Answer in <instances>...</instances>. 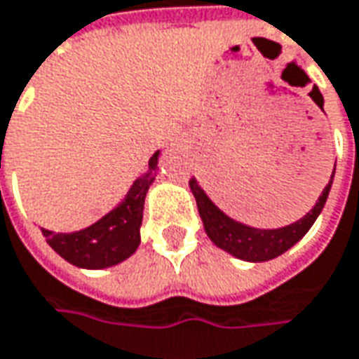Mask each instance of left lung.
Here are the masks:
<instances>
[{"label":"left lung","mask_w":359,"mask_h":359,"mask_svg":"<svg viewBox=\"0 0 359 359\" xmlns=\"http://www.w3.org/2000/svg\"><path fill=\"white\" fill-rule=\"evenodd\" d=\"M311 93H316L320 104H324V97H322L320 90L313 88ZM334 173H336V165L332 170L330 182L325 184L322 196L318 198L316 205L310 212L294 224L278 229H257L240 224V222H236V219H231L224 214L214 201L205 196V191L198 186V182L194 177L189 180V187H191V194H194L196 203H198V212H200L201 222H203V229H205L208 238L214 241L217 248H222L224 252L236 255L240 259H245V262H268V259H273V257L282 255L283 252H287L292 245H296L297 241L308 233V229L313 226L320 212L324 210L330 187L334 182Z\"/></svg>","instance_id":"1"}]
</instances>
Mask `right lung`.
Returning <instances> with one entry per match:
<instances>
[{
  "instance_id": "obj_1",
  "label": "right lung",
  "mask_w": 359,
  "mask_h": 359,
  "mask_svg": "<svg viewBox=\"0 0 359 359\" xmlns=\"http://www.w3.org/2000/svg\"><path fill=\"white\" fill-rule=\"evenodd\" d=\"M158 158L159 151H156L149 158L147 170L133 182L128 196L109 214L91 224L90 228L72 233L41 229L46 241L65 262L77 268L104 269L128 259L140 245L145 194L156 180Z\"/></svg>"
}]
</instances>
